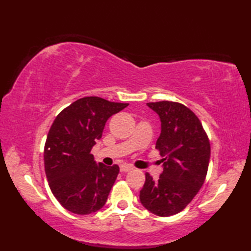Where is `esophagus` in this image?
I'll return each mask as SVG.
<instances>
[{
  "mask_svg": "<svg viewBox=\"0 0 251 251\" xmlns=\"http://www.w3.org/2000/svg\"><path fill=\"white\" fill-rule=\"evenodd\" d=\"M120 168H121V172H129V170H131L134 167L129 164H122Z\"/></svg>",
  "mask_w": 251,
  "mask_h": 251,
  "instance_id": "1",
  "label": "esophagus"
}]
</instances>
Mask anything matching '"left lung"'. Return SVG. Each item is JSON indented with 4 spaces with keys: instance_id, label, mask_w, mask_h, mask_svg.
<instances>
[{
    "instance_id": "obj_1",
    "label": "left lung",
    "mask_w": 251,
    "mask_h": 251,
    "mask_svg": "<svg viewBox=\"0 0 251 251\" xmlns=\"http://www.w3.org/2000/svg\"><path fill=\"white\" fill-rule=\"evenodd\" d=\"M158 114L162 130L155 149L164 157L158 180L146 174L140 201L159 217L178 214L204 184L210 159V142L199 117L174 101L147 103Z\"/></svg>"
}]
</instances>
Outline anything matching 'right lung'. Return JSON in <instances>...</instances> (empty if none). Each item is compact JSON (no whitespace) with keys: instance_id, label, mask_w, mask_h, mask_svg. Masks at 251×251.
<instances>
[{"instance_id":"1","label":"right lung","mask_w":251,"mask_h":251,"mask_svg":"<svg viewBox=\"0 0 251 251\" xmlns=\"http://www.w3.org/2000/svg\"><path fill=\"white\" fill-rule=\"evenodd\" d=\"M127 105L84 97L63 109L52 123L44 147L46 178L56 200L73 214H93L108 200L120 168L97 165L90 151L109 117Z\"/></svg>"}]
</instances>
